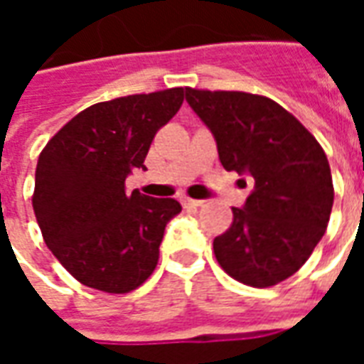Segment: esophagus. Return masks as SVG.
<instances>
[{"label":"esophagus","instance_id":"1","mask_svg":"<svg viewBox=\"0 0 364 364\" xmlns=\"http://www.w3.org/2000/svg\"><path fill=\"white\" fill-rule=\"evenodd\" d=\"M200 205H203V200H197V198H183V206L185 208H197Z\"/></svg>","mask_w":364,"mask_h":364}]
</instances>
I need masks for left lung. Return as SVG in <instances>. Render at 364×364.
Instances as JSON below:
<instances>
[{
    "instance_id": "obj_1",
    "label": "left lung",
    "mask_w": 364,
    "mask_h": 364,
    "mask_svg": "<svg viewBox=\"0 0 364 364\" xmlns=\"http://www.w3.org/2000/svg\"><path fill=\"white\" fill-rule=\"evenodd\" d=\"M185 99L213 132L224 169L253 179L232 226L214 237L220 267L257 289L289 279L312 255L333 206L321 146L269 97L187 87Z\"/></svg>"
}]
</instances>
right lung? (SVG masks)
I'll return each instance as SVG.
<instances>
[{
    "label": "right lung",
    "instance_id": "1",
    "mask_svg": "<svg viewBox=\"0 0 364 364\" xmlns=\"http://www.w3.org/2000/svg\"><path fill=\"white\" fill-rule=\"evenodd\" d=\"M185 90L97 103L75 114L46 144L35 175V208L44 244L68 273L91 289L124 294L158 265L175 198L127 193L132 169L159 128L173 119Z\"/></svg>",
    "mask_w": 364,
    "mask_h": 364
}]
</instances>
